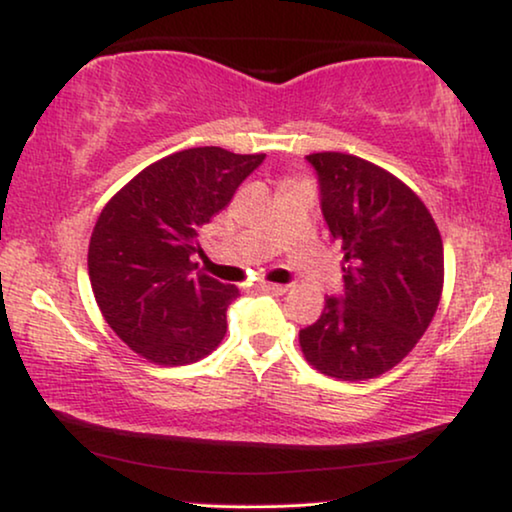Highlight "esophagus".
Listing matches in <instances>:
<instances>
[{"label":"esophagus","mask_w":512,"mask_h":512,"mask_svg":"<svg viewBox=\"0 0 512 512\" xmlns=\"http://www.w3.org/2000/svg\"><path fill=\"white\" fill-rule=\"evenodd\" d=\"M262 290L271 292V294H285L287 290H290V287L280 285V283H262Z\"/></svg>","instance_id":"obj_1"}]
</instances>
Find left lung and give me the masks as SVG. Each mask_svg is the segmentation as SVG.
Instances as JSON below:
<instances>
[{
    "mask_svg": "<svg viewBox=\"0 0 512 512\" xmlns=\"http://www.w3.org/2000/svg\"><path fill=\"white\" fill-rule=\"evenodd\" d=\"M322 213L341 243L345 292L299 331L306 362L338 380L397 366L434 320L443 294V241L424 201L390 171L348 153L308 155Z\"/></svg>",
    "mask_w": 512,
    "mask_h": 512,
    "instance_id": "1",
    "label": "left lung"
}]
</instances>
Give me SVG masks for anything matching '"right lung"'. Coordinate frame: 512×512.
I'll list each match as a JSON object with an SVG mask.
<instances>
[{
  "instance_id": "add662e5",
  "label": "right lung",
  "mask_w": 512,
  "mask_h": 512,
  "mask_svg": "<svg viewBox=\"0 0 512 512\" xmlns=\"http://www.w3.org/2000/svg\"><path fill=\"white\" fill-rule=\"evenodd\" d=\"M264 153L178 150L139 171L99 213L88 273L104 320L136 355L160 366L204 359L227 334L239 287L199 271V229L229 204Z\"/></svg>"
}]
</instances>
